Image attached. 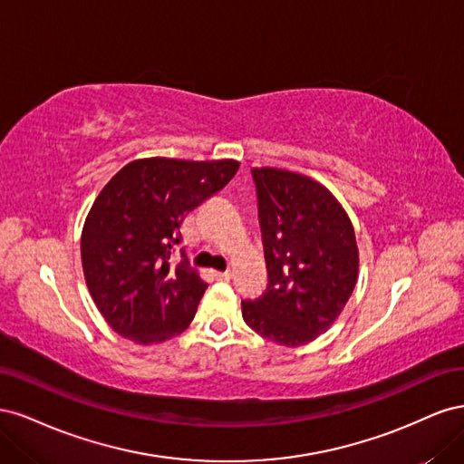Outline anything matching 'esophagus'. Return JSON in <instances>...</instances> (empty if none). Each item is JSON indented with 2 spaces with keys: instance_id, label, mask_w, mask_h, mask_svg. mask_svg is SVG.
Instances as JSON below:
<instances>
[{
  "instance_id": "34e87169",
  "label": "esophagus",
  "mask_w": 464,
  "mask_h": 464,
  "mask_svg": "<svg viewBox=\"0 0 464 464\" xmlns=\"http://www.w3.org/2000/svg\"><path fill=\"white\" fill-rule=\"evenodd\" d=\"M215 276H217L218 280H230V278H232V271H222V273L217 271Z\"/></svg>"
}]
</instances>
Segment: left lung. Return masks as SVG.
<instances>
[{
	"mask_svg": "<svg viewBox=\"0 0 464 464\" xmlns=\"http://www.w3.org/2000/svg\"><path fill=\"white\" fill-rule=\"evenodd\" d=\"M269 285L242 302L247 325L283 346L317 339L341 315L358 280L353 222L331 191L302 174L251 170Z\"/></svg>",
	"mask_w": 464,
	"mask_h": 464,
	"instance_id": "left-lung-1",
	"label": "left lung"
}]
</instances>
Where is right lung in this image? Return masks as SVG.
<instances>
[{"mask_svg":"<svg viewBox=\"0 0 464 464\" xmlns=\"http://www.w3.org/2000/svg\"><path fill=\"white\" fill-rule=\"evenodd\" d=\"M236 160H133L98 195L81 236L82 271L108 325L137 344L172 339L207 290L181 246V222L237 172Z\"/></svg>","mask_w":464,"mask_h":464,"instance_id":"add662e5","label":"right lung"}]
</instances>
